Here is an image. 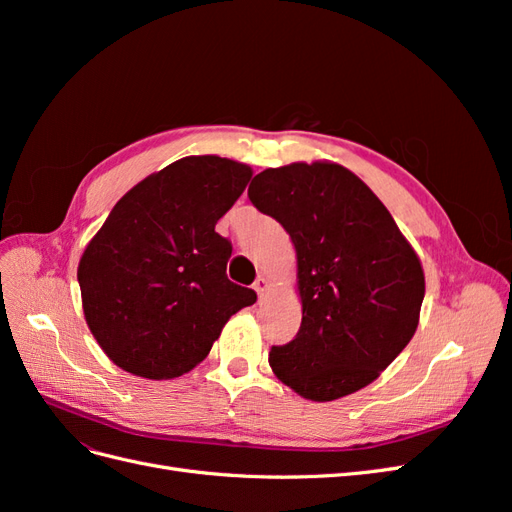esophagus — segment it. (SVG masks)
Segmentation results:
<instances>
[{
	"mask_svg": "<svg viewBox=\"0 0 512 512\" xmlns=\"http://www.w3.org/2000/svg\"><path fill=\"white\" fill-rule=\"evenodd\" d=\"M267 280H265V277H256V282H254V290L258 292V297H262V294H265L267 292Z\"/></svg>",
	"mask_w": 512,
	"mask_h": 512,
	"instance_id": "34e87169",
	"label": "esophagus"
}]
</instances>
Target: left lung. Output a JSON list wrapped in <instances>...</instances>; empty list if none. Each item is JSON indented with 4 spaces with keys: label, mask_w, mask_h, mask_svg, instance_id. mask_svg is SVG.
Here are the masks:
<instances>
[{
    "label": "left lung",
    "mask_w": 512,
    "mask_h": 512,
    "mask_svg": "<svg viewBox=\"0 0 512 512\" xmlns=\"http://www.w3.org/2000/svg\"><path fill=\"white\" fill-rule=\"evenodd\" d=\"M247 196L297 250L303 318L292 342L271 348L273 374L312 401L374 382L408 346L425 297L421 260L389 209L333 162L267 168Z\"/></svg>",
    "instance_id": "left-lung-1"
}]
</instances>
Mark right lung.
Instances as JSON below:
<instances>
[{
  "label": "right lung",
  "instance_id": "obj_1",
  "mask_svg": "<svg viewBox=\"0 0 512 512\" xmlns=\"http://www.w3.org/2000/svg\"><path fill=\"white\" fill-rule=\"evenodd\" d=\"M252 168L188 156L153 173L108 213L79 262L89 331L134 376L170 380L209 354L224 324L256 303L232 284L228 239L215 224L243 194Z\"/></svg>",
  "mask_w": 512,
  "mask_h": 512
}]
</instances>
